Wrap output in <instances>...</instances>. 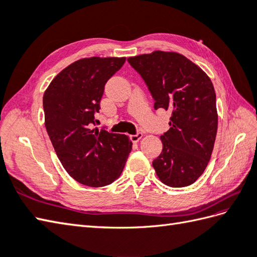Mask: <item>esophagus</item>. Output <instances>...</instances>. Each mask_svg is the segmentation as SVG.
Masks as SVG:
<instances>
[{
  "mask_svg": "<svg viewBox=\"0 0 257 257\" xmlns=\"http://www.w3.org/2000/svg\"><path fill=\"white\" fill-rule=\"evenodd\" d=\"M143 134H141V133H138L137 135H132V136H130V139H132V141H133V143H138V141L141 139V138H143Z\"/></svg>",
  "mask_w": 257,
  "mask_h": 257,
  "instance_id": "esophagus-1",
  "label": "esophagus"
}]
</instances>
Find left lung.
Segmentation results:
<instances>
[{"label":"left lung","instance_id":"obj_1","mask_svg":"<svg viewBox=\"0 0 257 257\" xmlns=\"http://www.w3.org/2000/svg\"><path fill=\"white\" fill-rule=\"evenodd\" d=\"M146 81L155 108L172 111L163 148L152 162L158 178L172 188L194 183L204 172L217 130L216 96L203 69L176 52L155 51L129 57Z\"/></svg>","mask_w":257,"mask_h":257}]
</instances>
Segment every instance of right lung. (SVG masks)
I'll return each mask as SVG.
<instances>
[{"mask_svg": "<svg viewBox=\"0 0 257 257\" xmlns=\"http://www.w3.org/2000/svg\"><path fill=\"white\" fill-rule=\"evenodd\" d=\"M125 57H86L51 81L43 97L45 127L65 170L88 187L117 180L133 149L128 136L92 129L107 80Z\"/></svg>", "mask_w": 257, "mask_h": 257, "instance_id": "add662e5", "label": "right lung"}]
</instances>
